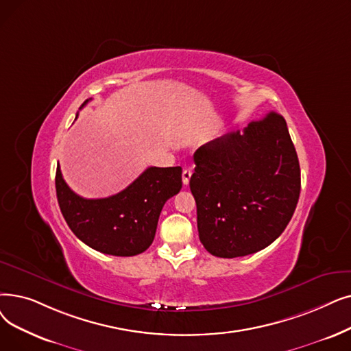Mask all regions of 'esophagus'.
Returning <instances> with one entry per match:
<instances>
[{"label":"esophagus","instance_id":"esophagus-1","mask_svg":"<svg viewBox=\"0 0 351 351\" xmlns=\"http://www.w3.org/2000/svg\"><path fill=\"white\" fill-rule=\"evenodd\" d=\"M191 176H192V171L191 169H184V172H182V182H184V185L189 184Z\"/></svg>","mask_w":351,"mask_h":351}]
</instances>
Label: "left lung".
<instances>
[{
  "label": "left lung",
  "instance_id": "obj_1",
  "mask_svg": "<svg viewBox=\"0 0 351 351\" xmlns=\"http://www.w3.org/2000/svg\"><path fill=\"white\" fill-rule=\"evenodd\" d=\"M193 160L189 186L197 232L209 254L250 255L282 234L298 202L301 172L281 114L269 112L242 133L208 142Z\"/></svg>",
  "mask_w": 351,
  "mask_h": 351
}]
</instances>
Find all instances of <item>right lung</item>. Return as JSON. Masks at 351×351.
Here are the masks:
<instances>
[{
  "label": "right lung",
  "instance_id": "right-lung-1",
  "mask_svg": "<svg viewBox=\"0 0 351 351\" xmlns=\"http://www.w3.org/2000/svg\"><path fill=\"white\" fill-rule=\"evenodd\" d=\"M180 188V166H152L121 192L86 199L69 188L60 165L56 172L57 201L73 234L90 248L114 256H133L150 247L165 202Z\"/></svg>",
  "mask_w": 351,
  "mask_h": 351
}]
</instances>
